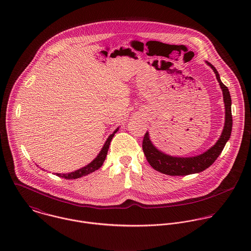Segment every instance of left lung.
Segmentation results:
<instances>
[{
    "instance_id": "8db88e82",
    "label": "left lung",
    "mask_w": 251,
    "mask_h": 251,
    "mask_svg": "<svg viewBox=\"0 0 251 251\" xmlns=\"http://www.w3.org/2000/svg\"><path fill=\"white\" fill-rule=\"evenodd\" d=\"M207 64L215 72L216 79L219 82V85L223 92V100L225 103V125H224L222 134L213 148H211L209 151H205L200 155L192 156V157H173L159 151L151 144L149 138V133L147 132L144 135L143 143H142L144 153L150 165L154 170L162 174H166L169 176H186L189 174H194V173H199L204 171L215 162V159L218 157V155L221 153L222 150L224 149L225 144L230 138L231 131H232V125H233L232 111H231L232 101H231L230 93L228 88L221 82L219 74L215 67L209 62H207Z\"/></svg>"
}]
</instances>
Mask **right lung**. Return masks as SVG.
<instances>
[{
    "instance_id": "add662e5",
    "label": "right lung",
    "mask_w": 251,
    "mask_h": 251,
    "mask_svg": "<svg viewBox=\"0 0 251 251\" xmlns=\"http://www.w3.org/2000/svg\"><path fill=\"white\" fill-rule=\"evenodd\" d=\"M118 131V128L108 137L107 141L104 144L102 150L100 151V152L99 153V155L95 158V160H93L90 164H88L87 166L79 169V170H76L74 172L72 173H69V174H56L57 176L59 177H62V178H65L67 179H78V178H81L83 176H86L92 172H95L96 170H98L99 168H100L105 160V157L107 155L108 149H109V145L111 143V140L113 138V136L115 135V133Z\"/></svg>"
}]
</instances>
